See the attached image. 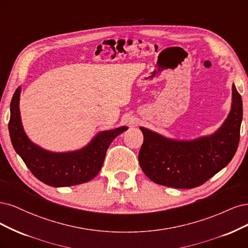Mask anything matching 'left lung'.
I'll list each match as a JSON object with an SVG mask.
<instances>
[{
  "instance_id": "1",
  "label": "left lung",
  "mask_w": 248,
  "mask_h": 248,
  "mask_svg": "<svg viewBox=\"0 0 248 248\" xmlns=\"http://www.w3.org/2000/svg\"><path fill=\"white\" fill-rule=\"evenodd\" d=\"M242 115L241 95L233 84L230 113L212 135L190 141L174 140L140 126L144 136L139 151L141 169L151 181L161 186L193 188L203 185L235 155Z\"/></svg>"
}]
</instances>
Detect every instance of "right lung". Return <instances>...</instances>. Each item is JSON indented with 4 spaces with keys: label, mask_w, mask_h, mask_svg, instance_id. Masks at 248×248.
Listing matches in <instances>:
<instances>
[{
    "label": "right lung",
    "mask_w": 248,
    "mask_h": 248,
    "mask_svg": "<svg viewBox=\"0 0 248 248\" xmlns=\"http://www.w3.org/2000/svg\"><path fill=\"white\" fill-rule=\"evenodd\" d=\"M20 92L19 86L12 97L8 127L15 151L34 176L54 187L80 185L97 176L111 142L126 131L127 126L100 132L89 144L79 150L52 153L36 145L23 131L19 112Z\"/></svg>",
    "instance_id": "right-lung-1"
}]
</instances>
